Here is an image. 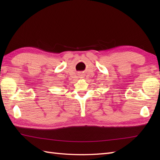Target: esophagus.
I'll return each instance as SVG.
<instances>
[{"label":"esophagus","instance_id":"esophagus-1","mask_svg":"<svg viewBox=\"0 0 160 160\" xmlns=\"http://www.w3.org/2000/svg\"><path fill=\"white\" fill-rule=\"evenodd\" d=\"M80 78H83V76H82V75H80Z\"/></svg>","mask_w":160,"mask_h":160}]
</instances>
